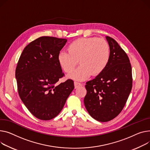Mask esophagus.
Here are the masks:
<instances>
[{"label": "esophagus", "instance_id": "34e87169", "mask_svg": "<svg viewBox=\"0 0 150 150\" xmlns=\"http://www.w3.org/2000/svg\"><path fill=\"white\" fill-rule=\"evenodd\" d=\"M83 85L81 84V83H79L78 82H74V86H75V88H78L79 87H81Z\"/></svg>", "mask_w": 150, "mask_h": 150}]
</instances>
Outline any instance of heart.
I'll return each instance as SVG.
<instances>
[{
	"instance_id": "b5f03b06",
	"label": "heart",
	"mask_w": 150,
	"mask_h": 150,
	"mask_svg": "<svg viewBox=\"0 0 150 150\" xmlns=\"http://www.w3.org/2000/svg\"><path fill=\"white\" fill-rule=\"evenodd\" d=\"M110 57V50L107 42L104 39L92 37L74 41L68 46L67 52L58 53L57 59L66 73H71L79 61L80 66L68 77L82 81L91 75L101 74L107 66Z\"/></svg>"
}]
</instances>
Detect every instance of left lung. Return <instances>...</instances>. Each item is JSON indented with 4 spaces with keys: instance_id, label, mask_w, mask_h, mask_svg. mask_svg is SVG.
Masks as SVG:
<instances>
[{
    "instance_id": "left-lung-1",
    "label": "left lung",
    "mask_w": 150,
    "mask_h": 150,
    "mask_svg": "<svg viewBox=\"0 0 150 150\" xmlns=\"http://www.w3.org/2000/svg\"><path fill=\"white\" fill-rule=\"evenodd\" d=\"M110 57L104 71L86 83L84 99L89 115L99 122H108L121 113L132 88L129 58L116 40L106 36Z\"/></svg>"
}]
</instances>
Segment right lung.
Listing matches in <instances>:
<instances>
[{
	"mask_svg": "<svg viewBox=\"0 0 150 150\" xmlns=\"http://www.w3.org/2000/svg\"><path fill=\"white\" fill-rule=\"evenodd\" d=\"M67 41L39 37L25 47L17 63L16 78L20 98L41 120H50L60 113L74 88L72 79L57 84L64 75L57 57Z\"/></svg>",
	"mask_w": 150,
	"mask_h": 150,
	"instance_id": "1",
	"label": "right lung"
}]
</instances>
